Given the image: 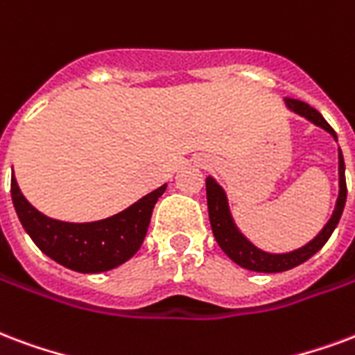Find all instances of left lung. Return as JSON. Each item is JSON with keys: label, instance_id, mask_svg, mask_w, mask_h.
<instances>
[{"label": "left lung", "instance_id": "8db88e82", "mask_svg": "<svg viewBox=\"0 0 355 355\" xmlns=\"http://www.w3.org/2000/svg\"><path fill=\"white\" fill-rule=\"evenodd\" d=\"M286 107L291 112H295L299 116L306 118L309 122H312L318 128L325 130L337 141V133L333 131V128L325 118L312 109L311 105H306L304 101L299 99H284ZM207 205H209V218H211V227L214 233L216 243L220 244V248L227 254V258L233 259L235 263L248 269V271L256 272H282L288 269H293L297 265L304 263L306 259L312 258L325 243L327 239L331 237V233L337 227L338 220L343 216L346 205V178H345V157L343 152L338 148V198L335 203V211H333L331 218L327 220V224L322 227V231L318 233L316 237L309 241V243L297 248V250L284 252V254H271V252H265L258 246L244 237L243 233L239 231V227L233 222L231 216L230 203H227V196L222 186L218 184L216 180L212 177H207Z\"/></svg>", "mask_w": 355, "mask_h": 355}]
</instances>
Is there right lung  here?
Here are the masks:
<instances>
[{"label":"right lung","mask_w":355,"mask_h":355,"mask_svg":"<svg viewBox=\"0 0 355 355\" xmlns=\"http://www.w3.org/2000/svg\"><path fill=\"white\" fill-rule=\"evenodd\" d=\"M165 188L167 184L159 186L114 216L75 224L39 212L22 196L15 173L10 177L12 205L26 233L49 258L77 272L111 271L133 258L144 241L154 205Z\"/></svg>","instance_id":"add662e5"}]
</instances>
